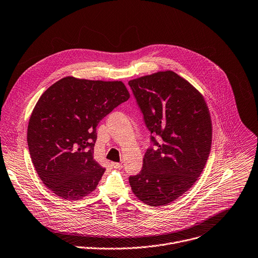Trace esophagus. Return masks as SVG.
Listing matches in <instances>:
<instances>
[{
  "mask_svg": "<svg viewBox=\"0 0 258 258\" xmlns=\"http://www.w3.org/2000/svg\"><path fill=\"white\" fill-rule=\"evenodd\" d=\"M111 165L112 167L114 168H122V163H119V162H111Z\"/></svg>",
  "mask_w": 258,
  "mask_h": 258,
  "instance_id": "obj_1",
  "label": "esophagus"
}]
</instances>
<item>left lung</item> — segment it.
Instances as JSON below:
<instances>
[{
  "label": "left lung",
  "instance_id": "obj_1",
  "mask_svg": "<svg viewBox=\"0 0 258 258\" xmlns=\"http://www.w3.org/2000/svg\"><path fill=\"white\" fill-rule=\"evenodd\" d=\"M154 148L143 167L129 177L133 194L144 204L163 207L187 191L201 175L212 144V121L203 95L172 71L129 81Z\"/></svg>",
  "mask_w": 258,
  "mask_h": 258
}]
</instances>
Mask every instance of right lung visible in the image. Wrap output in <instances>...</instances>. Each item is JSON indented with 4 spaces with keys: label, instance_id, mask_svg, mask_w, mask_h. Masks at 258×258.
I'll return each instance as SVG.
<instances>
[{
    "label": "right lung",
    "instance_id": "1",
    "mask_svg": "<svg viewBox=\"0 0 258 258\" xmlns=\"http://www.w3.org/2000/svg\"><path fill=\"white\" fill-rule=\"evenodd\" d=\"M130 94L121 81L66 77L39 98L29 119L27 142L42 182L63 200L94 191L105 172L94 158L99 122Z\"/></svg>",
    "mask_w": 258,
    "mask_h": 258
}]
</instances>
